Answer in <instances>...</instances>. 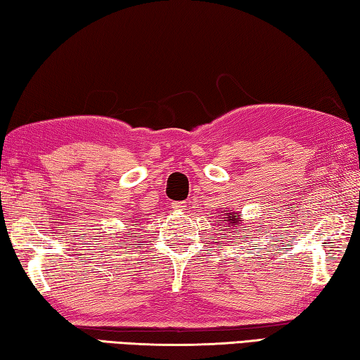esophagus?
<instances>
[{
  "label": "esophagus",
  "mask_w": 360,
  "mask_h": 360,
  "mask_svg": "<svg viewBox=\"0 0 360 360\" xmlns=\"http://www.w3.org/2000/svg\"><path fill=\"white\" fill-rule=\"evenodd\" d=\"M172 206H173V210H176V211H184L186 210L184 202H173Z\"/></svg>",
  "instance_id": "obj_1"
}]
</instances>
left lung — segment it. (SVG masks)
I'll return each instance as SVG.
<instances>
[{
	"instance_id": "8db88e82",
	"label": "left lung",
	"mask_w": 360,
	"mask_h": 360,
	"mask_svg": "<svg viewBox=\"0 0 360 360\" xmlns=\"http://www.w3.org/2000/svg\"><path fill=\"white\" fill-rule=\"evenodd\" d=\"M225 224H227L229 229H225L230 233V230L233 231L235 233V229H240V221H241V214L238 212V214H233V212H225Z\"/></svg>"
}]
</instances>
